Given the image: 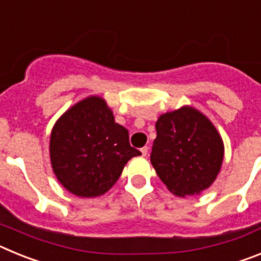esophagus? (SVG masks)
Here are the masks:
<instances>
[{"label": "esophagus", "mask_w": 261, "mask_h": 261, "mask_svg": "<svg viewBox=\"0 0 261 261\" xmlns=\"http://www.w3.org/2000/svg\"><path fill=\"white\" fill-rule=\"evenodd\" d=\"M147 151H149V147H147V146L142 147V149H141V154H142V156H146V155H147Z\"/></svg>", "instance_id": "obj_1"}]
</instances>
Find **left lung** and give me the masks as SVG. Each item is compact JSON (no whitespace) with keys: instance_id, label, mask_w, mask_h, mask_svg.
<instances>
[{"instance_id":"8db88e82","label":"left lung","mask_w":261,"mask_h":261,"mask_svg":"<svg viewBox=\"0 0 261 261\" xmlns=\"http://www.w3.org/2000/svg\"><path fill=\"white\" fill-rule=\"evenodd\" d=\"M150 162L167 190L177 197L200 195L222 167V137L211 120L192 106L166 112L155 123Z\"/></svg>"}]
</instances>
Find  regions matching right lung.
<instances>
[{
	"label": "right lung",
	"instance_id": "obj_1",
	"mask_svg": "<svg viewBox=\"0 0 261 261\" xmlns=\"http://www.w3.org/2000/svg\"><path fill=\"white\" fill-rule=\"evenodd\" d=\"M128 129L115 123L102 96L90 95L57 119L50 132L52 170L61 186L78 197H98L112 188L133 156Z\"/></svg>",
	"mask_w": 261,
	"mask_h": 261
}]
</instances>
